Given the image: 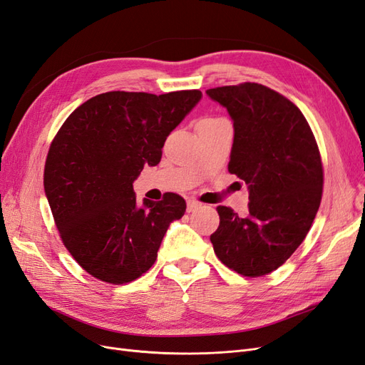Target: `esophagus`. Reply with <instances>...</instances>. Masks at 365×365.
<instances>
[{
    "label": "esophagus",
    "instance_id": "esophagus-1",
    "mask_svg": "<svg viewBox=\"0 0 365 365\" xmlns=\"http://www.w3.org/2000/svg\"><path fill=\"white\" fill-rule=\"evenodd\" d=\"M201 207V205L198 203V201H194V200H190L186 203V212L187 213H191V212H195V210H198Z\"/></svg>",
    "mask_w": 365,
    "mask_h": 365
}]
</instances>
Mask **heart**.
I'll list each match as a JSON object with an SVG mask.
<instances>
[{"mask_svg": "<svg viewBox=\"0 0 365 365\" xmlns=\"http://www.w3.org/2000/svg\"><path fill=\"white\" fill-rule=\"evenodd\" d=\"M218 120H221V118H203L198 125H207V123H213V121H218Z\"/></svg>", "mask_w": 365, "mask_h": 365, "instance_id": "obj_1", "label": "heart"}]
</instances>
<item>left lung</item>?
I'll return each instance as SVG.
<instances>
[{
	"label": "left lung",
	"instance_id": "left-lung-1",
	"mask_svg": "<svg viewBox=\"0 0 365 365\" xmlns=\"http://www.w3.org/2000/svg\"><path fill=\"white\" fill-rule=\"evenodd\" d=\"M227 108L235 138L228 171L248 186V213L218 206L220 227L210 236L215 254L245 277L271 274L309 232L322 200L319 147L299 108L262 84L210 88Z\"/></svg>",
	"mask_w": 365,
	"mask_h": 365
}]
</instances>
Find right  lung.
Returning <instances> with one entry per match:
<instances>
[{
  "mask_svg": "<svg viewBox=\"0 0 365 365\" xmlns=\"http://www.w3.org/2000/svg\"><path fill=\"white\" fill-rule=\"evenodd\" d=\"M201 98L200 90L102 93L78 106L53 138L45 194L64 247L94 278L125 284L141 277L170 224L183 217L180 195L138 205L133 182L144 165L159 164L170 132Z\"/></svg>",
  "mask_w": 365,
  "mask_h": 365,
  "instance_id": "add662e5",
  "label": "right lung"
}]
</instances>
